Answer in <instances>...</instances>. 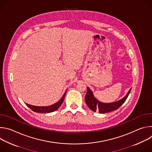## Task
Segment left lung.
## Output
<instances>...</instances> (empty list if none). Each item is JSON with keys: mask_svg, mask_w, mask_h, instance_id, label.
Instances as JSON below:
<instances>
[{"mask_svg": "<svg viewBox=\"0 0 152 152\" xmlns=\"http://www.w3.org/2000/svg\"><path fill=\"white\" fill-rule=\"evenodd\" d=\"M131 88L129 90L127 94L121 99L120 100L112 102V103H103L98 100L94 96L93 91L87 87V92H86L85 100V103L93 111H98L99 113L103 114L106 113H110L117 110L118 108L122 105V104L126 101L128 96L131 93Z\"/></svg>", "mask_w": 152, "mask_h": 152, "instance_id": "1", "label": "left lung"}]
</instances>
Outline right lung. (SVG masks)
I'll return each mask as SVG.
<instances>
[{
	"label": "right lung",
	"mask_w": 152,
	"mask_h": 152,
	"mask_svg": "<svg viewBox=\"0 0 152 152\" xmlns=\"http://www.w3.org/2000/svg\"><path fill=\"white\" fill-rule=\"evenodd\" d=\"M67 91L65 92V93L63 94L62 97H61V99L56 103H55L53 104H52L50 106H34V105H31L28 103H26V104L33 111L35 112V113H52L54 112L55 111H56L58 108L61 106V105L62 104L64 100V97L65 96H66Z\"/></svg>",
	"instance_id": "1"
}]
</instances>
